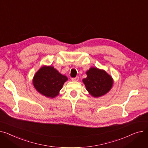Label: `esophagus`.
<instances>
[{
    "label": "esophagus",
    "mask_w": 148,
    "mask_h": 148,
    "mask_svg": "<svg viewBox=\"0 0 148 148\" xmlns=\"http://www.w3.org/2000/svg\"><path fill=\"white\" fill-rule=\"evenodd\" d=\"M78 80H79V77L78 76L72 78V81H77Z\"/></svg>",
    "instance_id": "esophagus-1"
}]
</instances>
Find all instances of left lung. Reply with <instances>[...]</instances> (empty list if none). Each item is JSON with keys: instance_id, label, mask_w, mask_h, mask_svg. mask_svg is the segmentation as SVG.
<instances>
[{"instance_id": "1", "label": "left lung", "mask_w": 148, "mask_h": 148, "mask_svg": "<svg viewBox=\"0 0 148 148\" xmlns=\"http://www.w3.org/2000/svg\"><path fill=\"white\" fill-rule=\"evenodd\" d=\"M87 77L82 80L86 90L94 97H99L108 93L112 87V77L104 70L91 67L86 72Z\"/></svg>"}]
</instances>
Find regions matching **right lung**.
I'll use <instances>...</instances> for the list:
<instances>
[{"label":"right lung","instance_id":"add662e5","mask_svg":"<svg viewBox=\"0 0 148 148\" xmlns=\"http://www.w3.org/2000/svg\"><path fill=\"white\" fill-rule=\"evenodd\" d=\"M67 77L60 73L53 66H44L33 77L34 87L47 97L54 98L59 94Z\"/></svg>","mask_w":148,"mask_h":148}]
</instances>
